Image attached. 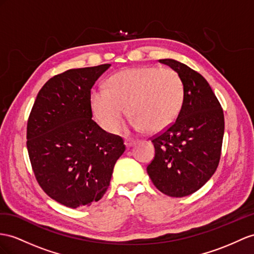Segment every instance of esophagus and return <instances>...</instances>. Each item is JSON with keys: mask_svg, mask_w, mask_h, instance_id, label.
<instances>
[{"mask_svg": "<svg viewBox=\"0 0 254 254\" xmlns=\"http://www.w3.org/2000/svg\"><path fill=\"white\" fill-rule=\"evenodd\" d=\"M135 144H136V140H134V139H126V140H125V145H126L127 148L134 146Z\"/></svg>", "mask_w": 254, "mask_h": 254, "instance_id": "obj_1", "label": "esophagus"}]
</instances>
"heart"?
Segmentation results:
<instances>
[{"label":"heart","instance_id":"1","mask_svg":"<svg viewBox=\"0 0 254 254\" xmlns=\"http://www.w3.org/2000/svg\"><path fill=\"white\" fill-rule=\"evenodd\" d=\"M185 99L183 78L170 67L138 66L123 69L108 80V88L91 94V106L101 126L108 132L119 129L125 107L131 127L154 134L176 120Z\"/></svg>","mask_w":254,"mask_h":254}]
</instances>
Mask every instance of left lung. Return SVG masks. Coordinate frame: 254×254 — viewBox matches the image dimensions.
Masks as SVG:
<instances>
[{"instance_id": "1", "label": "left lung", "mask_w": 254, "mask_h": 254, "mask_svg": "<svg viewBox=\"0 0 254 254\" xmlns=\"http://www.w3.org/2000/svg\"><path fill=\"white\" fill-rule=\"evenodd\" d=\"M183 78L185 99L172 125L150 137L155 149L147 173L155 188L172 197L197 191L216 172L224 135V115L209 83L176 60H159Z\"/></svg>"}]
</instances>
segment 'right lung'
Listing matches in <instances>:
<instances>
[{
    "instance_id": "1",
    "label": "right lung",
    "mask_w": 254,
    "mask_h": 254,
    "mask_svg": "<svg viewBox=\"0 0 254 254\" xmlns=\"http://www.w3.org/2000/svg\"><path fill=\"white\" fill-rule=\"evenodd\" d=\"M109 66L68 69L50 78L29 116L27 148L35 178L49 197L66 207L100 200L126 150L121 136L92 120L91 88Z\"/></svg>"
}]
</instances>
